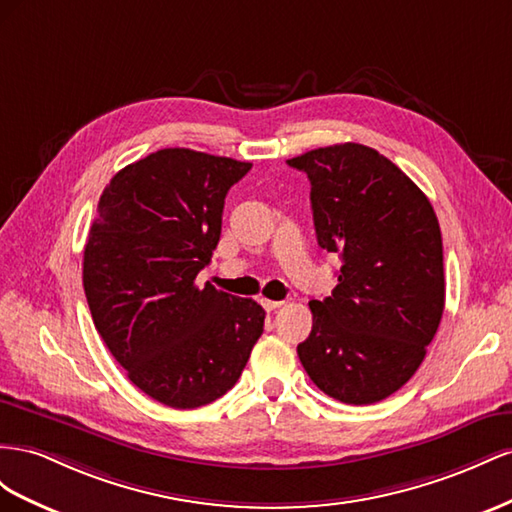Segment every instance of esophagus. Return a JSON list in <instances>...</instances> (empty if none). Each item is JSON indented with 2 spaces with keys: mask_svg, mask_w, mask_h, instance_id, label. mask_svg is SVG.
Wrapping results in <instances>:
<instances>
[{
  "mask_svg": "<svg viewBox=\"0 0 512 512\" xmlns=\"http://www.w3.org/2000/svg\"><path fill=\"white\" fill-rule=\"evenodd\" d=\"M261 306H264V309L270 313V311H276L279 309V306H283V302L281 300H261Z\"/></svg>",
  "mask_w": 512,
  "mask_h": 512,
  "instance_id": "esophagus-1",
  "label": "esophagus"
}]
</instances>
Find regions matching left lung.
Returning <instances> with one entry per match:
<instances>
[{"instance_id":"1","label":"left lung","mask_w":512,"mask_h":512,"mask_svg":"<svg viewBox=\"0 0 512 512\" xmlns=\"http://www.w3.org/2000/svg\"><path fill=\"white\" fill-rule=\"evenodd\" d=\"M287 165L309 175L317 244L343 261L332 296L309 302L300 362L328 397L377 403L410 382L440 326V223L427 195L367 145H328Z\"/></svg>"}]
</instances>
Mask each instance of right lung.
Masks as SVG:
<instances>
[{"mask_svg": "<svg viewBox=\"0 0 512 512\" xmlns=\"http://www.w3.org/2000/svg\"><path fill=\"white\" fill-rule=\"evenodd\" d=\"M251 167L158 150L113 175L85 242L83 289L98 334L130 382L175 410L231 390L264 332L255 300L195 285L221 240L227 191Z\"/></svg>", "mask_w": 512, "mask_h": 512, "instance_id": "1", "label": "right lung"}]
</instances>
